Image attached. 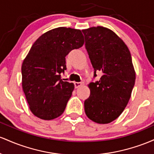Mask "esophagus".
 I'll return each instance as SVG.
<instances>
[{
  "instance_id": "1",
  "label": "esophagus",
  "mask_w": 154,
  "mask_h": 154,
  "mask_svg": "<svg viewBox=\"0 0 154 154\" xmlns=\"http://www.w3.org/2000/svg\"><path fill=\"white\" fill-rule=\"evenodd\" d=\"M74 85H75V88H79V87H80L81 86H82V83H81V82H75L74 83Z\"/></svg>"
}]
</instances>
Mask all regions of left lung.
Returning a JSON list of instances; mask_svg holds the SVG:
<instances>
[{"label": "left lung", "instance_id": "1", "mask_svg": "<svg viewBox=\"0 0 154 154\" xmlns=\"http://www.w3.org/2000/svg\"><path fill=\"white\" fill-rule=\"evenodd\" d=\"M82 32L94 76L96 71L102 73L99 81L88 85L90 96L84 101L86 115L96 123H110L124 111L135 82L130 51L124 41L106 27H92Z\"/></svg>", "mask_w": 154, "mask_h": 154}]
</instances>
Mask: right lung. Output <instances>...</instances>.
I'll list each match as a JSON object with an SVG mask.
<instances>
[{
    "instance_id": "1",
    "label": "right lung",
    "mask_w": 154,
    "mask_h": 154,
    "mask_svg": "<svg viewBox=\"0 0 154 154\" xmlns=\"http://www.w3.org/2000/svg\"><path fill=\"white\" fill-rule=\"evenodd\" d=\"M82 31L60 27L45 32L35 41L22 65V84L32 113L44 120L63 114L74 89L64 82L65 57L84 45Z\"/></svg>"
}]
</instances>
